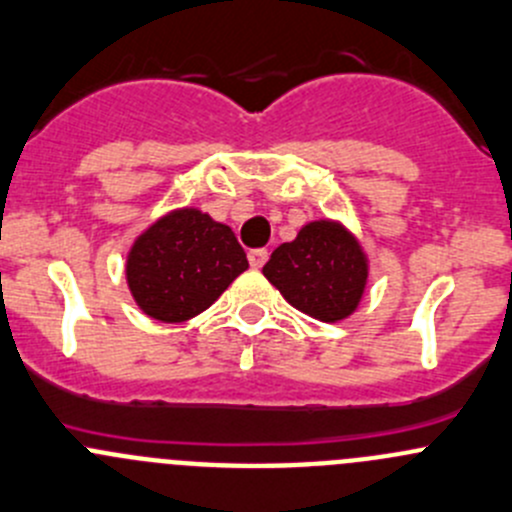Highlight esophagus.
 Here are the masks:
<instances>
[{"instance_id": "34e87169", "label": "esophagus", "mask_w": 512, "mask_h": 512, "mask_svg": "<svg viewBox=\"0 0 512 512\" xmlns=\"http://www.w3.org/2000/svg\"><path fill=\"white\" fill-rule=\"evenodd\" d=\"M247 260H250L252 267H257V270H260V267L267 262V250L265 247H255V250L247 252Z\"/></svg>"}]
</instances>
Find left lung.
<instances>
[{"instance_id": "left-lung-1", "label": "left lung", "mask_w": 512, "mask_h": 512, "mask_svg": "<svg viewBox=\"0 0 512 512\" xmlns=\"http://www.w3.org/2000/svg\"><path fill=\"white\" fill-rule=\"evenodd\" d=\"M292 307L322 322L345 320L360 302L367 262L360 245L335 222H310L277 247L262 267Z\"/></svg>"}]
</instances>
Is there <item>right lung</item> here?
Instances as JSON below:
<instances>
[{
  "instance_id": "obj_1",
  "label": "right lung",
  "mask_w": 512,
  "mask_h": 512,
  "mask_svg": "<svg viewBox=\"0 0 512 512\" xmlns=\"http://www.w3.org/2000/svg\"><path fill=\"white\" fill-rule=\"evenodd\" d=\"M245 270L247 255L235 232L187 207L140 235L127 260V282L147 315L185 322L207 310Z\"/></svg>"
}]
</instances>
